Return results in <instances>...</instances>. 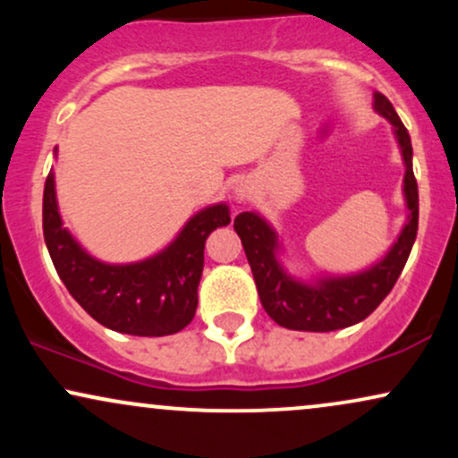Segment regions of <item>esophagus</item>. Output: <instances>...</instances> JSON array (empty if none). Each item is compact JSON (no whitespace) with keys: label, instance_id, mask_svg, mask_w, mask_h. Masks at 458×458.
I'll return each instance as SVG.
<instances>
[{"label":"esophagus","instance_id":"obj_1","mask_svg":"<svg viewBox=\"0 0 458 458\" xmlns=\"http://www.w3.org/2000/svg\"><path fill=\"white\" fill-rule=\"evenodd\" d=\"M233 191H234V198L236 199H247V198L251 196V187L247 185V182H243V181L236 182V185L233 187Z\"/></svg>","mask_w":458,"mask_h":458}]
</instances>
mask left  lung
I'll return each instance as SVG.
<instances>
[{
	"instance_id": "1",
	"label": "left lung",
	"mask_w": 458,
	"mask_h": 458,
	"mask_svg": "<svg viewBox=\"0 0 458 458\" xmlns=\"http://www.w3.org/2000/svg\"><path fill=\"white\" fill-rule=\"evenodd\" d=\"M375 112L392 124L404 163L403 196L407 219L381 260L344 276H318L301 280L282 265V243L276 228L256 211L236 215L234 230L241 236L247 262L254 273L262 308L277 325L295 331H335L351 327L372 314L401 276L418 234V182L413 176V148L396 109L375 92Z\"/></svg>"
}]
</instances>
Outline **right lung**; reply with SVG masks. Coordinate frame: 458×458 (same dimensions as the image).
I'll return each mask as SVG.
<instances>
[{
	"label": "right lung",
	"instance_id": "add662e5",
	"mask_svg": "<svg viewBox=\"0 0 458 458\" xmlns=\"http://www.w3.org/2000/svg\"><path fill=\"white\" fill-rule=\"evenodd\" d=\"M228 224V204H211L193 215L176 239L155 256L114 265L88 254L64 228L54 170L45 182L43 233L57 276L94 320L120 334L155 338L176 334L191 323L204 269V243L215 228Z\"/></svg>",
	"mask_w": 458,
	"mask_h": 458
}]
</instances>
